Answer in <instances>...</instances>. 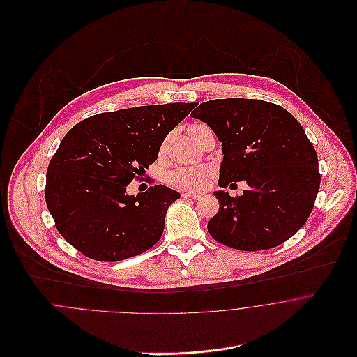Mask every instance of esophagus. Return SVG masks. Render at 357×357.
Instances as JSON below:
<instances>
[{
    "label": "esophagus",
    "mask_w": 357,
    "mask_h": 357,
    "mask_svg": "<svg viewBox=\"0 0 357 357\" xmlns=\"http://www.w3.org/2000/svg\"><path fill=\"white\" fill-rule=\"evenodd\" d=\"M181 197L185 199H201L202 198L201 194H191V192H183Z\"/></svg>",
    "instance_id": "esophagus-1"
}]
</instances>
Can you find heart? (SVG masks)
I'll list each match as a JSON object with an SVG mask.
<instances>
[{"instance_id":"b5f03b06","label":"heart","mask_w":357,"mask_h":357,"mask_svg":"<svg viewBox=\"0 0 357 357\" xmlns=\"http://www.w3.org/2000/svg\"><path fill=\"white\" fill-rule=\"evenodd\" d=\"M201 123H195L191 125L188 132H191L194 128L199 126ZM212 174L211 167L199 165V166H184V167H177L174 170H172L167 177L166 181L178 190L183 191H201L206 187L208 180Z\"/></svg>"}]
</instances>
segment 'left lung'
<instances>
[{
    "mask_svg": "<svg viewBox=\"0 0 357 357\" xmlns=\"http://www.w3.org/2000/svg\"><path fill=\"white\" fill-rule=\"evenodd\" d=\"M194 107L191 116L222 142L218 185L248 184L243 195L215 192L220 211L208 222L209 235L246 252L275 248L296 235L321 184L318 156L301 123L287 109L261 100H212Z\"/></svg>",
    "mask_w": 357,
    "mask_h": 357,
    "instance_id": "obj_1",
    "label": "left lung"
}]
</instances>
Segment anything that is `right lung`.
Instances as JSON below:
<instances>
[{
  "label": "right lung",
  "instance_id": "1",
  "mask_svg": "<svg viewBox=\"0 0 357 357\" xmlns=\"http://www.w3.org/2000/svg\"><path fill=\"white\" fill-rule=\"evenodd\" d=\"M194 102L93 115L71 128L53 155L45 198L59 234L84 256L118 261L149 250L180 194L166 185L126 194L156 162L160 145Z\"/></svg>",
  "mask_w": 357,
  "mask_h": 357
}]
</instances>
